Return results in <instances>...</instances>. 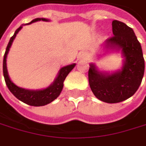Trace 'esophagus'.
Segmentation results:
<instances>
[{"mask_svg":"<svg viewBox=\"0 0 146 146\" xmlns=\"http://www.w3.org/2000/svg\"><path fill=\"white\" fill-rule=\"evenodd\" d=\"M89 57H90V55H89V53H87V52H82L80 54V58H82L83 60H88Z\"/></svg>","mask_w":146,"mask_h":146,"instance_id":"1","label":"esophagus"}]
</instances>
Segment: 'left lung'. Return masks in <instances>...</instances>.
<instances>
[{"instance_id": "left-lung-1", "label": "left lung", "mask_w": 146, "mask_h": 146, "mask_svg": "<svg viewBox=\"0 0 146 146\" xmlns=\"http://www.w3.org/2000/svg\"><path fill=\"white\" fill-rule=\"evenodd\" d=\"M113 36L106 40L110 48H121L125 63L121 71L112 74L98 72L90 65L88 80L91 90L100 100L106 103H119L131 97L139 89L145 72L142 47L133 30L124 22L113 21Z\"/></svg>"}]
</instances>
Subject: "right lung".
Listing matches in <instances>:
<instances>
[{"label": "right lung", "instance_id": "add662e5", "mask_svg": "<svg viewBox=\"0 0 146 146\" xmlns=\"http://www.w3.org/2000/svg\"><path fill=\"white\" fill-rule=\"evenodd\" d=\"M38 21H47L48 20L44 19V18H37V19L33 20L30 23H33V22H35ZM21 27H20L19 28L16 29V31L15 32V35L10 38V40L6 48V52H5L4 58H3V75H4L5 82H6V85L8 87L9 91L11 92L19 100H21L29 106H45V105L51 103L52 101H54L60 94V92L63 89V86H64V84H63L64 80H65L66 77L68 75L69 72L72 71V69L75 66V64H72V65L62 67L60 70L59 75L56 78V80H54V82L46 89L39 90V91H30V90H26V89L18 87L16 85H15L11 81V80H10L8 77L6 59H7V54L9 51V48L12 45V42L14 41V39L15 38L19 31L21 29Z\"/></svg>", "mask_w": 146, "mask_h": 146}]
</instances>
